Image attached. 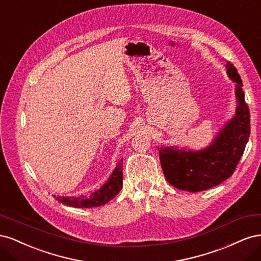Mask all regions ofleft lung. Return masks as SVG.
I'll return each instance as SVG.
<instances>
[{
  "instance_id": "8db88e82",
  "label": "left lung",
  "mask_w": 261,
  "mask_h": 261,
  "mask_svg": "<svg viewBox=\"0 0 261 261\" xmlns=\"http://www.w3.org/2000/svg\"><path fill=\"white\" fill-rule=\"evenodd\" d=\"M226 74L235 83L238 106L211 144L200 150L178 147H158L161 167L169 183L180 191H206L230 177L241 160L250 135V114L245 102L241 76L232 63H226Z\"/></svg>"
}]
</instances>
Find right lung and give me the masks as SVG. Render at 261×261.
Listing matches in <instances>:
<instances>
[{
	"mask_svg": "<svg viewBox=\"0 0 261 261\" xmlns=\"http://www.w3.org/2000/svg\"><path fill=\"white\" fill-rule=\"evenodd\" d=\"M123 159L118 161L116 168L109 179L97 191L81 196H59L53 197L63 204L74 208H93L103 206L120 193L123 187Z\"/></svg>",
	"mask_w": 261,
	"mask_h": 261,
	"instance_id": "right-lung-1",
	"label": "right lung"
}]
</instances>
